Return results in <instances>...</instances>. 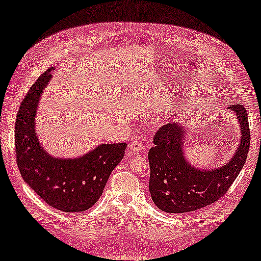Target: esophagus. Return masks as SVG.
<instances>
[{"label": "esophagus", "instance_id": "esophagus-1", "mask_svg": "<svg viewBox=\"0 0 261 261\" xmlns=\"http://www.w3.org/2000/svg\"><path fill=\"white\" fill-rule=\"evenodd\" d=\"M141 147H142V143L140 141H133L129 145V150L134 152V153H138V152L141 150Z\"/></svg>", "mask_w": 261, "mask_h": 261}]
</instances>
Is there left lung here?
<instances>
[{
  "label": "left lung",
  "mask_w": 261,
  "mask_h": 261,
  "mask_svg": "<svg viewBox=\"0 0 261 261\" xmlns=\"http://www.w3.org/2000/svg\"><path fill=\"white\" fill-rule=\"evenodd\" d=\"M241 137L233 156L217 168H197L185 156L186 124L170 123L160 128L149 151V191L156 207L168 214L200 210L218 201L243 168L250 143L246 109L232 105Z\"/></svg>",
  "instance_id": "left-lung-1"
}]
</instances>
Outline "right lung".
Wrapping results in <instances>:
<instances>
[{
    "label": "right lung",
    "mask_w": 261,
    "mask_h": 261,
    "mask_svg": "<svg viewBox=\"0 0 261 261\" xmlns=\"http://www.w3.org/2000/svg\"><path fill=\"white\" fill-rule=\"evenodd\" d=\"M49 68L22 100L15 124L17 165L23 180L44 202L67 213L84 212L98 201L105 186L124 156L127 145L101 143L76 158L53 156L35 130L39 102L51 79Z\"/></svg>",
    "instance_id": "obj_1"
}]
</instances>
